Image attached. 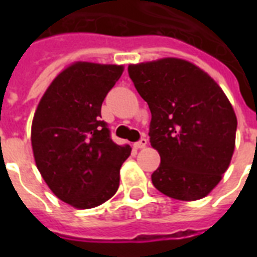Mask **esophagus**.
<instances>
[{
    "instance_id": "obj_1",
    "label": "esophagus",
    "mask_w": 257,
    "mask_h": 257,
    "mask_svg": "<svg viewBox=\"0 0 257 257\" xmlns=\"http://www.w3.org/2000/svg\"><path fill=\"white\" fill-rule=\"evenodd\" d=\"M147 144H148V140L143 137V139H140V140L137 141V143H135V148H136V149L145 148V147H147Z\"/></svg>"
}]
</instances>
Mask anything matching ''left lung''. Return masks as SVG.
<instances>
[{
  "mask_svg": "<svg viewBox=\"0 0 257 257\" xmlns=\"http://www.w3.org/2000/svg\"><path fill=\"white\" fill-rule=\"evenodd\" d=\"M128 73L152 114L149 141L160 153L156 189L193 201L219 184L235 149L237 118L205 72L179 58L129 65Z\"/></svg>",
  "mask_w": 257,
  "mask_h": 257,
  "instance_id": "obj_1",
  "label": "left lung"
}]
</instances>
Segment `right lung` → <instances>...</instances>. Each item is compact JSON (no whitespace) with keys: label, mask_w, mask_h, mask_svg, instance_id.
I'll return each mask as SVG.
<instances>
[{"label":"right lung","mask_w":257,"mask_h":257,"mask_svg":"<svg viewBox=\"0 0 257 257\" xmlns=\"http://www.w3.org/2000/svg\"><path fill=\"white\" fill-rule=\"evenodd\" d=\"M122 66L76 62L54 78L34 113L32 147L42 179L58 199L88 209L109 200L131 155L117 145L101 105Z\"/></svg>","instance_id":"obj_1"}]
</instances>
